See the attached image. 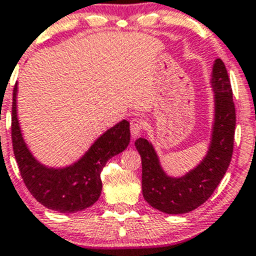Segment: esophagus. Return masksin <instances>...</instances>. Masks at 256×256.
Returning a JSON list of instances; mask_svg holds the SVG:
<instances>
[{
	"label": "esophagus",
	"instance_id": "1",
	"mask_svg": "<svg viewBox=\"0 0 256 256\" xmlns=\"http://www.w3.org/2000/svg\"><path fill=\"white\" fill-rule=\"evenodd\" d=\"M130 128H131V135H132L134 138H136V137L141 134L142 128H144V121L138 119V118L132 119L130 122Z\"/></svg>",
	"mask_w": 256,
	"mask_h": 256
}]
</instances>
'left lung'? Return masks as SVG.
I'll list each match as a JSON object with an SVG mask.
<instances>
[{
  "label": "left lung",
  "instance_id": "1",
  "mask_svg": "<svg viewBox=\"0 0 256 256\" xmlns=\"http://www.w3.org/2000/svg\"><path fill=\"white\" fill-rule=\"evenodd\" d=\"M214 114L208 150L201 162L180 176H172L160 166L154 147L144 137L135 146L142 160V194L153 208L168 214H188L198 208L218 186L232 160L236 108L227 70L214 60L211 74Z\"/></svg>",
  "mask_w": 256,
  "mask_h": 256
}]
</instances>
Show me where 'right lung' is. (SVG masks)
<instances>
[{
    "label": "right lung",
    "instance_id": "obj_1",
    "mask_svg": "<svg viewBox=\"0 0 256 256\" xmlns=\"http://www.w3.org/2000/svg\"><path fill=\"white\" fill-rule=\"evenodd\" d=\"M18 83L13 90L12 144L23 182L42 205L61 214L82 211L102 192L100 173L108 160L130 144V122L121 120L102 134L84 154L66 166H48L36 160L22 134L17 112Z\"/></svg>",
    "mask_w": 256,
    "mask_h": 256
}]
</instances>
